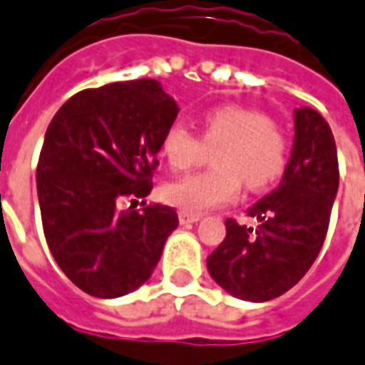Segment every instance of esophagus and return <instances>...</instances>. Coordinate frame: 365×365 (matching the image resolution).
<instances>
[{"label":"esophagus","mask_w":365,"mask_h":365,"mask_svg":"<svg viewBox=\"0 0 365 365\" xmlns=\"http://www.w3.org/2000/svg\"><path fill=\"white\" fill-rule=\"evenodd\" d=\"M202 219V215L199 212H188V211H180L178 212V221L182 222V225H188V222H197Z\"/></svg>","instance_id":"obj_1"}]
</instances>
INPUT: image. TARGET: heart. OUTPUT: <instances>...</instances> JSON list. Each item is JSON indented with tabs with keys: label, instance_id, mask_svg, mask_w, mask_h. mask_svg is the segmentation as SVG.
I'll return each instance as SVG.
<instances>
[{
	"label": "heart",
	"instance_id": "obj_1",
	"mask_svg": "<svg viewBox=\"0 0 365 365\" xmlns=\"http://www.w3.org/2000/svg\"><path fill=\"white\" fill-rule=\"evenodd\" d=\"M205 144H219L215 168L178 178L163 188L166 202L188 212H205L233 202L241 180L251 190L271 187L287 165V140L269 116L243 106H217L202 118L200 136L185 122H173L163 134L160 153L173 170H188Z\"/></svg>",
	"mask_w": 365,
	"mask_h": 365
}]
</instances>
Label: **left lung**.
Instances as JSON below:
<instances>
[{"label": "left lung", "instance_id": "left-lung-1", "mask_svg": "<svg viewBox=\"0 0 365 365\" xmlns=\"http://www.w3.org/2000/svg\"><path fill=\"white\" fill-rule=\"evenodd\" d=\"M339 185L336 140L314 108L295 110V140L281 185L249 209L255 231L227 219V237L207 259L211 277L247 302L289 291L324 245Z\"/></svg>", "mask_w": 365, "mask_h": 365}]
</instances>
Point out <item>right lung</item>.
I'll return each instance as SVG.
<instances>
[{"label": "right lung", "mask_w": 365, "mask_h": 365, "mask_svg": "<svg viewBox=\"0 0 365 365\" xmlns=\"http://www.w3.org/2000/svg\"><path fill=\"white\" fill-rule=\"evenodd\" d=\"M178 114L153 78L82 90L51 118L38 163L41 225L66 277L88 295H126L153 275L173 207L120 211L153 190L156 153Z\"/></svg>", "instance_id": "1"}]
</instances>
